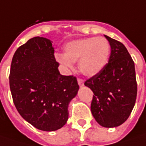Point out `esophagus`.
Here are the masks:
<instances>
[{
	"label": "esophagus",
	"instance_id": "esophagus-1",
	"mask_svg": "<svg viewBox=\"0 0 146 146\" xmlns=\"http://www.w3.org/2000/svg\"><path fill=\"white\" fill-rule=\"evenodd\" d=\"M77 82H78V85L80 87L84 86V81L82 79H77Z\"/></svg>",
	"mask_w": 146,
	"mask_h": 146
}]
</instances>
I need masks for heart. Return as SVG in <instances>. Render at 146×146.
Here are the masks:
<instances>
[{
    "label": "heart",
    "instance_id": "obj_1",
    "mask_svg": "<svg viewBox=\"0 0 146 146\" xmlns=\"http://www.w3.org/2000/svg\"><path fill=\"white\" fill-rule=\"evenodd\" d=\"M110 45L106 38L88 37L72 40L64 46V53H56V60L65 67L72 68L78 62L79 70L86 77H94L106 66Z\"/></svg>",
    "mask_w": 146,
    "mask_h": 146
}]
</instances>
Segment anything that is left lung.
<instances>
[{
    "instance_id": "1",
    "label": "left lung",
    "mask_w": 146,
    "mask_h": 146,
    "mask_svg": "<svg viewBox=\"0 0 146 146\" xmlns=\"http://www.w3.org/2000/svg\"><path fill=\"white\" fill-rule=\"evenodd\" d=\"M110 42L109 62L98 75L85 82L94 92L91 112L103 127L113 128L125 122L134 107L137 81L134 62L125 45L105 35Z\"/></svg>"
}]
</instances>
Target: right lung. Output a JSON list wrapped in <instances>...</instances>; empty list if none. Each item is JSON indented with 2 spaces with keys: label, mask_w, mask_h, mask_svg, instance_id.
<instances>
[{
  "label": "right lung",
  "mask_w": 146,
  "mask_h": 146,
  "mask_svg": "<svg viewBox=\"0 0 146 146\" xmlns=\"http://www.w3.org/2000/svg\"><path fill=\"white\" fill-rule=\"evenodd\" d=\"M53 53L52 40L31 38L15 52L9 75L20 115L36 129L48 132L66 124L69 103L79 90L76 77L60 74Z\"/></svg>",
  "instance_id": "1"
}]
</instances>
